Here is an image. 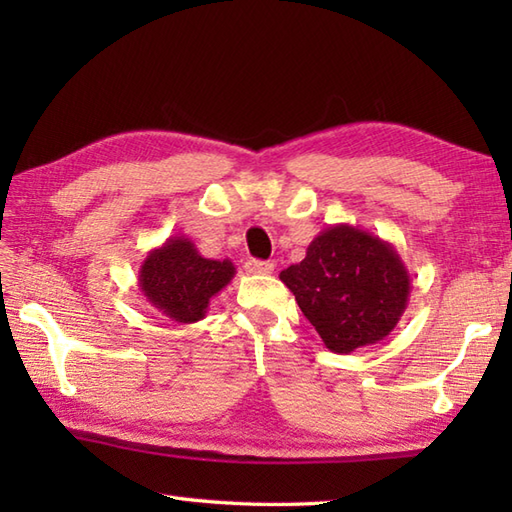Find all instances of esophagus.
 Listing matches in <instances>:
<instances>
[{
    "label": "esophagus",
    "mask_w": 512,
    "mask_h": 512,
    "mask_svg": "<svg viewBox=\"0 0 512 512\" xmlns=\"http://www.w3.org/2000/svg\"><path fill=\"white\" fill-rule=\"evenodd\" d=\"M244 268L253 275H270L275 270V264L273 262H262V259H248Z\"/></svg>",
    "instance_id": "34e87169"
}]
</instances>
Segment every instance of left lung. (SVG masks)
Returning <instances> with one entry per match:
<instances>
[{
	"mask_svg": "<svg viewBox=\"0 0 512 512\" xmlns=\"http://www.w3.org/2000/svg\"><path fill=\"white\" fill-rule=\"evenodd\" d=\"M279 279L334 354L383 341L407 310L411 292L398 250L350 224L321 231L303 262L281 270Z\"/></svg>",
	"mask_w": 512,
	"mask_h": 512,
	"instance_id": "obj_1",
	"label": "left lung"
}]
</instances>
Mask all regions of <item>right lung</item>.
Listing matches in <instances>:
<instances>
[{"instance_id": "right-lung-1", "label": "right lung", "mask_w": 512, "mask_h": 512, "mask_svg": "<svg viewBox=\"0 0 512 512\" xmlns=\"http://www.w3.org/2000/svg\"><path fill=\"white\" fill-rule=\"evenodd\" d=\"M231 259L202 257L189 237L173 235L151 248L138 270V288L151 308L176 323H195L206 317L211 299L231 284Z\"/></svg>"}]
</instances>
